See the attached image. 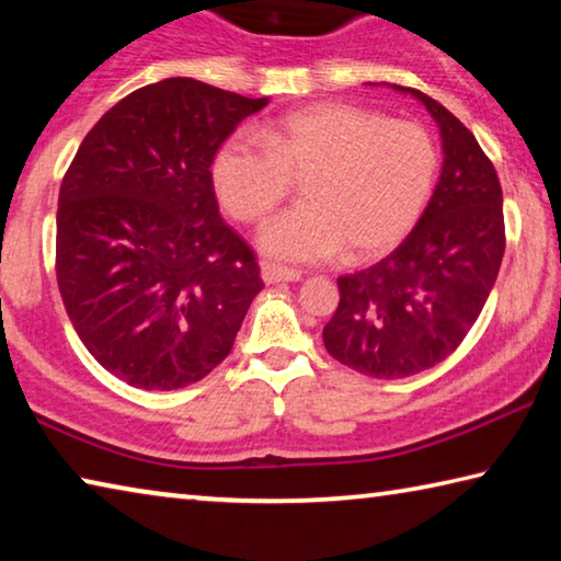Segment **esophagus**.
<instances>
[{
    "mask_svg": "<svg viewBox=\"0 0 561 561\" xmlns=\"http://www.w3.org/2000/svg\"><path fill=\"white\" fill-rule=\"evenodd\" d=\"M301 272L279 267L274 262H262V279L267 284H279V282H299Z\"/></svg>",
    "mask_w": 561,
    "mask_h": 561,
    "instance_id": "esophagus-1",
    "label": "esophagus"
}]
</instances>
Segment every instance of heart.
Returning <instances> with one entry per match:
<instances>
[{
	"mask_svg": "<svg viewBox=\"0 0 561 561\" xmlns=\"http://www.w3.org/2000/svg\"><path fill=\"white\" fill-rule=\"evenodd\" d=\"M217 148L213 187L237 222H262L301 180V207L274 217L260 247L274 260H371L421 220L438 178V146L421 123L354 103H317Z\"/></svg>",
	"mask_w": 561,
	"mask_h": 561,
	"instance_id": "1",
	"label": "heart"
}]
</instances>
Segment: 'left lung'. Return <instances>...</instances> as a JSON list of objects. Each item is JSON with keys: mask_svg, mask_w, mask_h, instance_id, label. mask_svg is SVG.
Here are the masks:
<instances>
[{"mask_svg": "<svg viewBox=\"0 0 561 561\" xmlns=\"http://www.w3.org/2000/svg\"><path fill=\"white\" fill-rule=\"evenodd\" d=\"M440 128L443 170L413 232L374 267L339 277L324 327L331 356L371 378H405L462 344L495 287L505 254L502 187L472 133L415 89Z\"/></svg>", "mask_w": 561, "mask_h": 561, "instance_id": "obj_1", "label": "left lung"}]
</instances>
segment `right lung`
<instances>
[{
    "label": "right lung",
    "mask_w": 561,
    "mask_h": 561,
    "mask_svg": "<svg viewBox=\"0 0 561 561\" xmlns=\"http://www.w3.org/2000/svg\"><path fill=\"white\" fill-rule=\"evenodd\" d=\"M267 99L165 79L89 130L61 180L56 282L76 334L121 381L175 391L213 371L262 291L217 207L210 165Z\"/></svg>",
    "instance_id": "1"
}]
</instances>
